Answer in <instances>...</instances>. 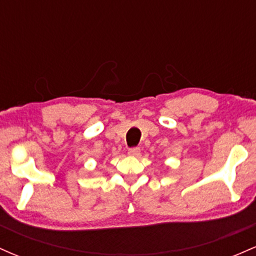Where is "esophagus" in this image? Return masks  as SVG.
Returning a JSON list of instances; mask_svg holds the SVG:
<instances>
[{
    "mask_svg": "<svg viewBox=\"0 0 256 256\" xmlns=\"http://www.w3.org/2000/svg\"><path fill=\"white\" fill-rule=\"evenodd\" d=\"M128 155H130V156H140V148H131V149H128Z\"/></svg>",
    "mask_w": 256,
    "mask_h": 256,
    "instance_id": "1",
    "label": "esophagus"
}]
</instances>
